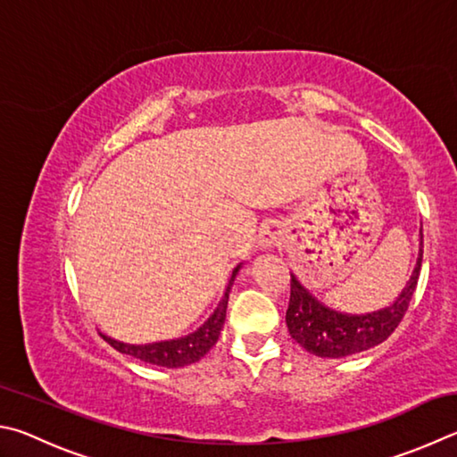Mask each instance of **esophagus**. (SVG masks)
Instances as JSON below:
<instances>
[{"mask_svg": "<svg viewBox=\"0 0 457 457\" xmlns=\"http://www.w3.org/2000/svg\"><path fill=\"white\" fill-rule=\"evenodd\" d=\"M278 243V230L275 224H267L265 228L261 230V245L262 246H273Z\"/></svg>", "mask_w": 457, "mask_h": 457, "instance_id": "1", "label": "esophagus"}]
</instances>
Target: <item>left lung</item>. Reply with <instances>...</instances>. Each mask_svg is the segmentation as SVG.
Masks as SVG:
<instances>
[{"label":"left lung","mask_w":457,"mask_h":457,"mask_svg":"<svg viewBox=\"0 0 457 457\" xmlns=\"http://www.w3.org/2000/svg\"><path fill=\"white\" fill-rule=\"evenodd\" d=\"M423 257V233L420 230V253L410 281L391 305L363 315H349L323 305L313 293L291 273V299L287 309V327L303 349L317 357H349L386 341L402 323L415 293Z\"/></svg>","instance_id":"8db88e82"}]
</instances>
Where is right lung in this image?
Listing matches in <instances>:
<instances>
[{"instance_id": "right-lung-1", "label": "right lung", "mask_w": 457, "mask_h": 457, "mask_svg": "<svg viewBox=\"0 0 457 457\" xmlns=\"http://www.w3.org/2000/svg\"><path fill=\"white\" fill-rule=\"evenodd\" d=\"M243 267L237 265L233 270V277L224 289L222 299L219 307L214 309V313L206 319V321L198 327L196 331H192L184 337L179 339H166V341H154V343H144V345H132V343H124L118 339H112L108 335L102 333V337L106 339L112 347L120 353H126L130 357L140 359L144 363L158 365V367H168V370H179V367L196 363L198 359H203L212 345L219 341L220 329L224 325V319H227V305H228V293L230 287H233L235 278L238 275V269Z\"/></svg>"}]
</instances>
